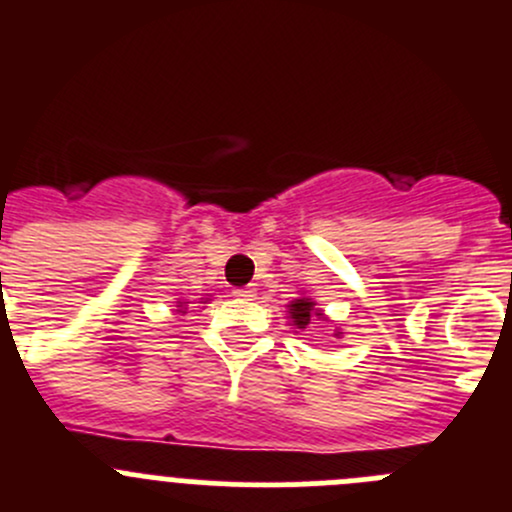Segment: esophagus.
Here are the masks:
<instances>
[{"label": "esophagus", "mask_w": 512, "mask_h": 512, "mask_svg": "<svg viewBox=\"0 0 512 512\" xmlns=\"http://www.w3.org/2000/svg\"><path fill=\"white\" fill-rule=\"evenodd\" d=\"M233 294H236L238 299H251V296L256 294V289H253V286H243V289H233Z\"/></svg>", "instance_id": "34e87169"}]
</instances>
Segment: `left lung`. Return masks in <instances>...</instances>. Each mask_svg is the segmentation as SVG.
<instances>
[{"mask_svg":"<svg viewBox=\"0 0 512 512\" xmlns=\"http://www.w3.org/2000/svg\"><path fill=\"white\" fill-rule=\"evenodd\" d=\"M289 319H291V326H296V329L304 332L306 326H309L314 319H324V314L316 309V304L309 299V296H299V299H294L289 304Z\"/></svg>","mask_w":512,"mask_h":512,"instance_id":"1","label":"left lung"}]
</instances>
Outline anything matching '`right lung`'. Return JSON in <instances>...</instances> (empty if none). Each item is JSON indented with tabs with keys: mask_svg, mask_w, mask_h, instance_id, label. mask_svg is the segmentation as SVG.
<instances>
[{
	"mask_svg": "<svg viewBox=\"0 0 512 512\" xmlns=\"http://www.w3.org/2000/svg\"><path fill=\"white\" fill-rule=\"evenodd\" d=\"M186 304H188V301H178V306H180V314H186V311H183V309H186Z\"/></svg>",
	"mask_w": 512,
	"mask_h": 512,
	"instance_id": "1",
	"label": "right lung"
}]
</instances>
